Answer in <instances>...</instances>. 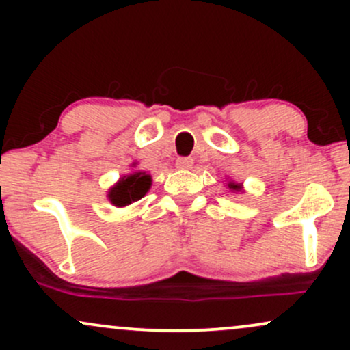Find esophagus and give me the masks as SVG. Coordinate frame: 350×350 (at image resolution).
Wrapping results in <instances>:
<instances>
[{"mask_svg": "<svg viewBox=\"0 0 350 350\" xmlns=\"http://www.w3.org/2000/svg\"><path fill=\"white\" fill-rule=\"evenodd\" d=\"M192 164V158H178V161H176V166L179 167V170H191Z\"/></svg>", "mask_w": 350, "mask_h": 350, "instance_id": "obj_1", "label": "esophagus"}]
</instances>
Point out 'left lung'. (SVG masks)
I'll return each mask as SVG.
<instances>
[{"label": "left lung", "mask_w": 350, "mask_h": 350, "mask_svg": "<svg viewBox=\"0 0 350 350\" xmlns=\"http://www.w3.org/2000/svg\"><path fill=\"white\" fill-rule=\"evenodd\" d=\"M227 186H228V189H232L234 192H242V184H237V183H234V180H230Z\"/></svg>", "instance_id": "1"}]
</instances>
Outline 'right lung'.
<instances>
[{"mask_svg":"<svg viewBox=\"0 0 350 350\" xmlns=\"http://www.w3.org/2000/svg\"><path fill=\"white\" fill-rule=\"evenodd\" d=\"M151 176L146 171H136L133 174L123 176L113 187L108 191V200L116 207L130 206L150 191Z\"/></svg>","mask_w":350,"mask_h":350,"instance_id":"add662e5","label":"right lung"}]
</instances>
